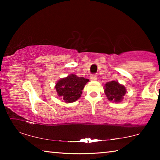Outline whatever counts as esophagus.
<instances>
[{
    "label": "esophagus",
    "instance_id": "esophagus-1",
    "mask_svg": "<svg viewBox=\"0 0 160 160\" xmlns=\"http://www.w3.org/2000/svg\"><path fill=\"white\" fill-rule=\"evenodd\" d=\"M90 80H92V81H95V80H97V76L96 75H90Z\"/></svg>",
    "mask_w": 160,
    "mask_h": 160
}]
</instances>
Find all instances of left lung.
<instances>
[{
  "instance_id": "1",
  "label": "left lung",
  "mask_w": 160,
  "mask_h": 160,
  "mask_svg": "<svg viewBox=\"0 0 160 160\" xmlns=\"http://www.w3.org/2000/svg\"><path fill=\"white\" fill-rule=\"evenodd\" d=\"M104 92L109 101L121 102L126 92V88L119 84L117 81L108 82L104 85Z\"/></svg>"
}]
</instances>
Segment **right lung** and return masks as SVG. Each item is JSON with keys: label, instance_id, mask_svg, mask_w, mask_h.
<instances>
[{"label": "right lung", "instance_id": "add662e5", "mask_svg": "<svg viewBox=\"0 0 160 160\" xmlns=\"http://www.w3.org/2000/svg\"><path fill=\"white\" fill-rule=\"evenodd\" d=\"M88 82L89 80L85 78L70 74L59 80L56 84L55 88L61 99L66 103H71L80 98L82 93V90Z\"/></svg>", "mask_w": 160, "mask_h": 160}]
</instances>
